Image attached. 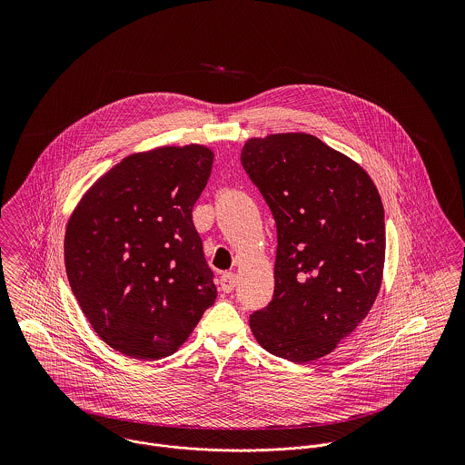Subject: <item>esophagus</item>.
<instances>
[{"label":"esophagus","mask_w":465,"mask_h":465,"mask_svg":"<svg viewBox=\"0 0 465 465\" xmlns=\"http://www.w3.org/2000/svg\"><path fill=\"white\" fill-rule=\"evenodd\" d=\"M234 286H236V273H234V272H225V273L220 277V288H222L225 293H229V292L234 290Z\"/></svg>","instance_id":"esophagus-1"}]
</instances>
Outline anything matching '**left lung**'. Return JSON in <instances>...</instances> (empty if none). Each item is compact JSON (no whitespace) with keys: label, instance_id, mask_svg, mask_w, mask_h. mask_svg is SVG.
<instances>
[{"label":"left lung","instance_id":"8db88e82","mask_svg":"<svg viewBox=\"0 0 465 465\" xmlns=\"http://www.w3.org/2000/svg\"><path fill=\"white\" fill-rule=\"evenodd\" d=\"M242 164L277 227L273 299L251 315L268 352L295 363L336 349L383 279L385 211L369 173L312 134L251 137Z\"/></svg>","mask_w":465,"mask_h":465}]
</instances>
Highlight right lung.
Here are the masks:
<instances>
[{"mask_svg":"<svg viewBox=\"0 0 465 465\" xmlns=\"http://www.w3.org/2000/svg\"><path fill=\"white\" fill-rule=\"evenodd\" d=\"M214 153L159 146L122 159L67 222L69 286L96 334L135 360L173 354L216 299L193 225Z\"/></svg>","mask_w":465,"mask_h":465,"instance_id":"obj_1","label":"right lung"}]
</instances>
